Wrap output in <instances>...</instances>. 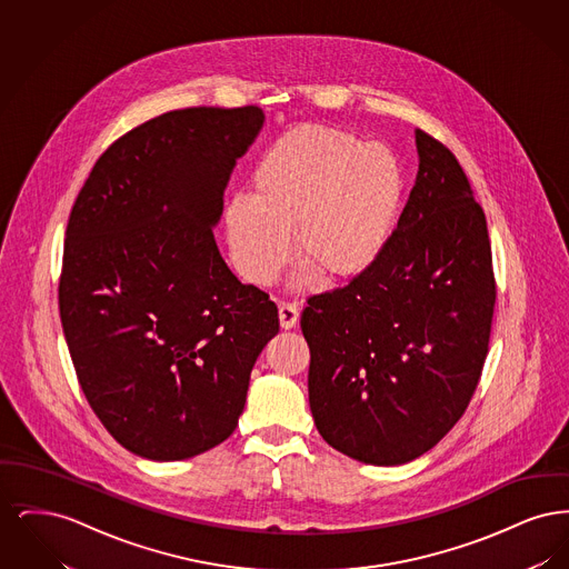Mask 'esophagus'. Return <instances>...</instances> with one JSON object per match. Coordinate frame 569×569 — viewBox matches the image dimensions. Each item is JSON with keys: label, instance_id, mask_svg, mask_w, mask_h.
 I'll return each instance as SVG.
<instances>
[{"label": "esophagus", "instance_id": "obj_1", "mask_svg": "<svg viewBox=\"0 0 569 569\" xmlns=\"http://www.w3.org/2000/svg\"><path fill=\"white\" fill-rule=\"evenodd\" d=\"M279 325L283 330H290V328L298 325L297 305H292V302H281L279 305Z\"/></svg>", "mask_w": 569, "mask_h": 569}]
</instances>
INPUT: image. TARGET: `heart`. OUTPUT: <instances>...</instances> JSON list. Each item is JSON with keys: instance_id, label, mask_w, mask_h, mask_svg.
I'll list each match as a JSON object with an SVG mask.
<instances>
[{"instance_id": "1", "label": "heart", "mask_w": 569, "mask_h": 569, "mask_svg": "<svg viewBox=\"0 0 569 569\" xmlns=\"http://www.w3.org/2000/svg\"><path fill=\"white\" fill-rule=\"evenodd\" d=\"M251 193L223 209L232 262L253 286H271L295 253L297 281H348L369 271L390 243L406 177L397 156L328 126H300L262 153Z\"/></svg>"}]
</instances>
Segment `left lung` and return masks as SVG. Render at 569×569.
<instances>
[{"instance_id":"1","label":"left lung","mask_w":569,"mask_h":569,"mask_svg":"<svg viewBox=\"0 0 569 569\" xmlns=\"http://www.w3.org/2000/svg\"><path fill=\"white\" fill-rule=\"evenodd\" d=\"M416 149V183L378 262L300 316L318 431L379 467L422 457L459 422L497 297L487 217L460 163L422 130Z\"/></svg>"}]
</instances>
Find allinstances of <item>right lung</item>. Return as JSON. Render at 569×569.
I'll return each mask as SVG.
<instances>
[{
	"label": "right lung",
	"mask_w": 569,
	"mask_h": 569,
	"mask_svg": "<svg viewBox=\"0 0 569 569\" xmlns=\"http://www.w3.org/2000/svg\"><path fill=\"white\" fill-rule=\"evenodd\" d=\"M258 107L172 110L112 142L72 207L59 316L82 392L126 450L198 457L234 433L249 376L279 332L213 228Z\"/></svg>",
	"instance_id": "1"
}]
</instances>
